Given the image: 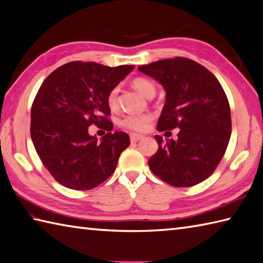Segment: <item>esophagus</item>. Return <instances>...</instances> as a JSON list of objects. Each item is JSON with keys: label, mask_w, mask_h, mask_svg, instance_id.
I'll return each mask as SVG.
<instances>
[{"label": "esophagus", "mask_w": 263, "mask_h": 263, "mask_svg": "<svg viewBox=\"0 0 263 263\" xmlns=\"http://www.w3.org/2000/svg\"><path fill=\"white\" fill-rule=\"evenodd\" d=\"M142 138H143L142 135H137V133H132V135H130V139L132 142H137L139 140H141Z\"/></svg>", "instance_id": "obj_1"}]
</instances>
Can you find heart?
Listing matches in <instances>:
<instances>
[{"label": "heart", "mask_w": 263, "mask_h": 263, "mask_svg": "<svg viewBox=\"0 0 263 263\" xmlns=\"http://www.w3.org/2000/svg\"><path fill=\"white\" fill-rule=\"evenodd\" d=\"M132 85L140 93L147 98L154 96L156 92L155 84L151 80L146 79V77H137V79L132 81ZM118 91H120L118 90V86H114L107 93L106 102L111 110L117 109L118 107ZM153 120L154 116L149 114V112H145V114H130L123 117L120 124L122 127L126 128V130L135 132H145L151 127Z\"/></svg>", "instance_id": "obj_1"}]
</instances>
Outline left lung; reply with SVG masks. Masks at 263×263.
<instances>
[{"label": "left lung", "instance_id": "1", "mask_svg": "<svg viewBox=\"0 0 263 263\" xmlns=\"http://www.w3.org/2000/svg\"><path fill=\"white\" fill-rule=\"evenodd\" d=\"M166 91L157 122L159 132L180 128L178 140L163 142L149 158L153 173L174 187H192L208 179L228 147L231 116L228 98L209 69L192 59L176 57L138 68Z\"/></svg>", "mask_w": 263, "mask_h": 263}]
</instances>
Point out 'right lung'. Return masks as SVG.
Segmentation results:
<instances>
[{"mask_svg": "<svg viewBox=\"0 0 263 263\" xmlns=\"http://www.w3.org/2000/svg\"><path fill=\"white\" fill-rule=\"evenodd\" d=\"M133 68L71 61L41 85L32 105L30 137L43 165L60 184L90 190L114 173L130 138L111 132L106 97ZM92 124L108 131L101 142L88 135Z\"/></svg>", "mask_w": 263, "mask_h": 263, "instance_id": "add662e5", "label": "right lung"}]
</instances>
